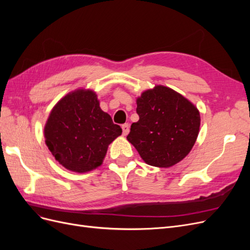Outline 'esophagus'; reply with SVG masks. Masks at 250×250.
<instances>
[{
    "label": "esophagus",
    "mask_w": 250,
    "mask_h": 250,
    "mask_svg": "<svg viewBox=\"0 0 250 250\" xmlns=\"http://www.w3.org/2000/svg\"><path fill=\"white\" fill-rule=\"evenodd\" d=\"M129 129H130L129 124H124V125H122V130H123V134H124V135H127L128 133H129Z\"/></svg>",
    "instance_id": "obj_1"
}]
</instances>
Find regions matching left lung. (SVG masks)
Instances as JSON below:
<instances>
[{
  "label": "left lung",
  "instance_id": "1",
  "mask_svg": "<svg viewBox=\"0 0 250 250\" xmlns=\"http://www.w3.org/2000/svg\"><path fill=\"white\" fill-rule=\"evenodd\" d=\"M138 122L132 123L127 140L146 164L170 168L190 153L197 140L200 113L175 90L155 85L137 99Z\"/></svg>",
  "mask_w": 250,
  "mask_h": 250
}]
</instances>
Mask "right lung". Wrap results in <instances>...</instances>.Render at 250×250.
<instances>
[{"mask_svg":"<svg viewBox=\"0 0 250 250\" xmlns=\"http://www.w3.org/2000/svg\"><path fill=\"white\" fill-rule=\"evenodd\" d=\"M43 134L47 147L62 167L85 173L100 167L122 128L101 109L94 90L78 88L52 108Z\"/></svg>","mask_w":250,"mask_h":250,"instance_id":"right-lung-1","label":"right lung"}]
</instances>
